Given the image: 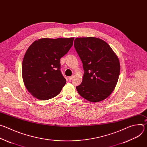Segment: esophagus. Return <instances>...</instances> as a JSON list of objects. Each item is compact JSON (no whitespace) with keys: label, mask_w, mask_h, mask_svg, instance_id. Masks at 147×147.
<instances>
[{"label":"esophagus","mask_w":147,"mask_h":147,"mask_svg":"<svg viewBox=\"0 0 147 147\" xmlns=\"http://www.w3.org/2000/svg\"><path fill=\"white\" fill-rule=\"evenodd\" d=\"M73 77H74L73 76H70V77H69V80H71L73 78Z\"/></svg>","instance_id":"34e87169"}]
</instances>
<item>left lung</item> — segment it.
Masks as SVG:
<instances>
[{
	"label": "left lung",
	"mask_w": 147,
	"mask_h": 147,
	"mask_svg": "<svg viewBox=\"0 0 147 147\" xmlns=\"http://www.w3.org/2000/svg\"><path fill=\"white\" fill-rule=\"evenodd\" d=\"M74 46L84 71L81 84L76 87L78 94L93 102L106 99L119 79L117 56L105 41L97 38H77Z\"/></svg>",
	"instance_id": "obj_1"
}]
</instances>
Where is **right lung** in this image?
I'll return each instance as SVG.
<instances>
[{"label":"right lung","mask_w":147,"mask_h":147,"mask_svg":"<svg viewBox=\"0 0 147 147\" xmlns=\"http://www.w3.org/2000/svg\"><path fill=\"white\" fill-rule=\"evenodd\" d=\"M74 39L42 38L28 48L23 61L22 76L34 96L47 100L60 92L66 82L60 71V58L71 48Z\"/></svg>","instance_id":"obj_1"}]
</instances>
